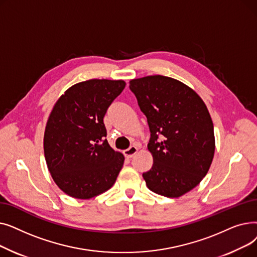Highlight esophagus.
Listing matches in <instances>:
<instances>
[{
	"mask_svg": "<svg viewBox=\"0 0 257 257\" xmlns=\"http://www.w3.org/2000/svg\"><path fill=\"white\" fill-rule=\"evenodd\" d=\"M139 149L136 147V146H131L130 148H128V149H126L124 151V155L127 157V158H131L133 157L134 155H136L138 153Z\"/></svg>",
	"mask_w": 257,
	"mask_h": 257,
	"instance_id": "1",
	"label": "esophagus"
}]
</instances>
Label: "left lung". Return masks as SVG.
I'll return each mask as SVG.
<instances>
[{"label": "left lung", "instance_id": "8db88e82", "mask_svg": "<svg viewBox=\"0 0 257 257\" xmlns=\"http://www.w3.org/2000/svg\"><path fill=\"white\" fill-rule=\"evenodd\" d=\"M129 87L151 132L148 149L153 166L143 174L148 188L169 198L192 191L205 177L214 154L213 124L205 103L191 87L166 76L133 79Z\"/></svg>", "mask_w": 257, "mask_h": 257}]
</instances>
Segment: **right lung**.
<instances>
[{"label":"right lung","mask_w":257,"mask_h":257,"mask_svg":"<svg viewBox=\"0 0 257 257\" xmlns=\"http://www.w3.org/2000/svg\"><path fill=\"white\" fill-rule=\"evenodd\" d=\"M125 85L123 80L83 81L66 89L54 105L44 151L53 180L66 195L90 199L114 184L125 157L105 139L103 118Z\"/></svg>","instance_id":"obj_1"}]
</instances>
